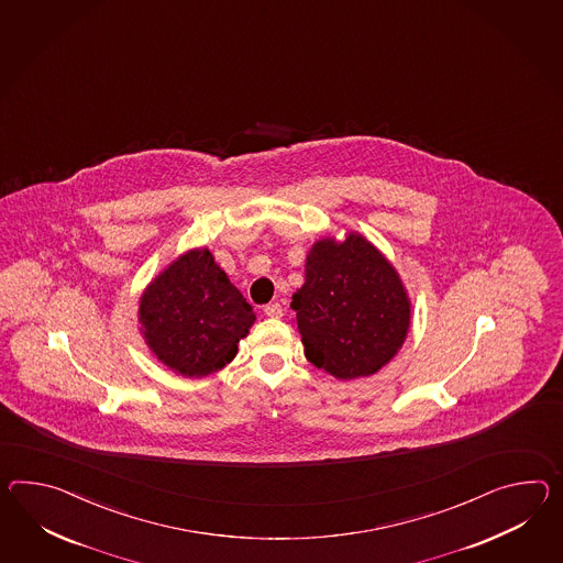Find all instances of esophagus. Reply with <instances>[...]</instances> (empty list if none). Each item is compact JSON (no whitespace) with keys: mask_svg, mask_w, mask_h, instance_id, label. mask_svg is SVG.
Returning <instances> with one entry per match:
<instances>
[{"mask_svg":"<svg viewBox=\"0 0 563 563\" xmlns=\"http://www.w3.org/2000/svg\"><path fill=\"white\" fill-rule=\"evenodd\" d=\"M264 316L278 319V317L285 316V309H283L280 302H268V305L264 307Z\"/></svg>","mask_w":563,"mask_h":563,"instance_id":"obj_1","label":"esophagus"}]
</instances>
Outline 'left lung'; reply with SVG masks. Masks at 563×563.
Instances as JSON below:
<instances>
[{"label":"left lung","instance_id":"obj_1","mask_svg":"<svg viewBox=\"0 0 563 563\" xmlns=\"http://www.w3.org/2000/svg\"><path fill=\"white\" fill-rule=\"evenodd\" d=\"M307 360L340 380L371 376L407 338L411 301L393 264L350 232L323 238L305 262V285L290 302Z\"/></svg>","mask_w":563,"mask_h":563}]
</instances>
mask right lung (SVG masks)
<instances>
[{
    "label": "right lung",
    "mask_w": 563,
    "mask_h": 563,
    "mask_svg": "<svg viewBox=\"0 0 563 563\" xmlns=\"http://www.w3.org/2000/svg\"><path fill=\"white\" fill-rule=\"evenodd\" d=\"M137 321L152 354L180 376L230 364L256 316L207 247L189 250L140 297Z\"/></svg>",
    "instance_id": "obj_1"
}]
</instances>
